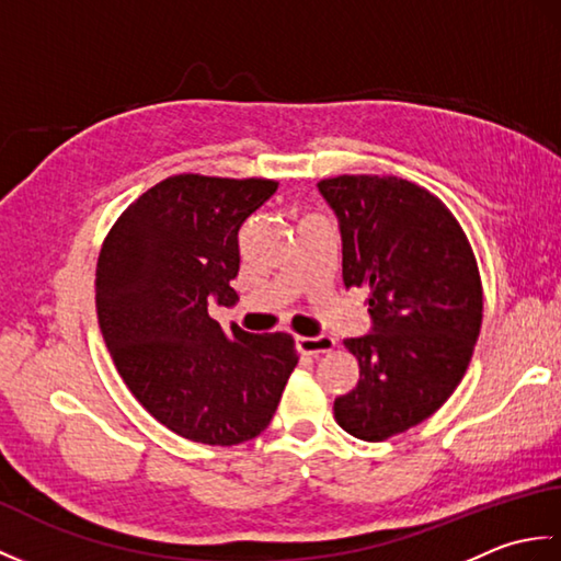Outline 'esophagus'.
<instances>
[{
    "label": "esophagus",
    "mask_w": 561,
    "mask_h": 561,
    "mask_svg": "<svg viewBox=\"0 0 561 561\" xmlns=\"http://www.w3.org/2000/svg\"><path fill=\"white\" fill-rule=\"evenodd\" d=\"M296 347H299V352L304 354H325V352H332L335 350V340H332L330 335H318V337H296Z\"/></svg>",
    "instance_id": "esophagus-1"
}]
</instances>
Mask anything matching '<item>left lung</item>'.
I'll return each instance as SVG.
<instances>
[{"instance_id":"1","label":"left lung","mask_w":561,"mask_h":561,"mask_svg":"<svg viewBox=\"0 0 561 561\" xmlns=\"http://www.w3.org/2000/svg\"><path fill=\"white\" fill-rule=\"evenodd\" d=\"M342 236L344 287L368 291L371 332L344 340L359 383L335 420L362 440L424 422L458 388L482 328V282L468 236L428 190L396 175L318 183Z\"/></svg>"}]
</instances>
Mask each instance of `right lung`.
I'll return each mask as SVG.
<instances>
[{
	"mask_svg": "<svg viewBox=\"0 0 561 561\" xmlns=\"http://www.w3.org/2000/svg\"><path fill=\"white\" fill-rule=\"evenodd\" d=\"M267 178L171 175L105 236L96 311L117 374L178 436L236 446L267 428L299 364L287 332L224 330L209 304H233L238 231L274 195Z\"/></svg>",
	"mask_w": 561,
	"mask_h": 561,
	"instance_id": "1",
	"label": "right lung"
}]
</instances>
